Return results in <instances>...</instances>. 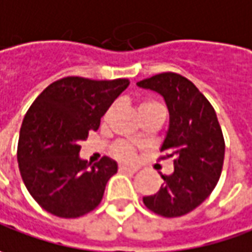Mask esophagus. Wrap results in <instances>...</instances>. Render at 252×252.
<instances>
[{
    "label": "esophagus",
    "mask_w": 252,
    "mask_h": 252,
    "mask_svg": "<svg viewBox=\"0 0 252 252\" xmlns=\"http://www.w3.org/2000/svg\"><path fill=\"white\" fill-rule=\"evenodd\" d=\"M118 169H120V172H132V173H134V172H137L138 168L137 166H126V165H120V168H118Z\"/></svg>",
    "instance_id": "34e87169"
}]
</instances>
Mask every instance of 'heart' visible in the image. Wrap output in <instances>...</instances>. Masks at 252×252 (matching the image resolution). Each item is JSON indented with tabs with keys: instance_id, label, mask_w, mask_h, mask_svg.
I'll use <instances>...</instances> for the list:
<instances>
[{
	"instance_id": "heart-1",
	"label": "heart",
	"mask_w": 252,
	"mask_h": 252,
	"mask_svg": "<svg viewBox=\"0 0 252 252\" xmlns=\"http://www.w3.org/2000/svg\"><path fill=\"white\" fill-rule=\"evenodd\" d=\"M151 107H160V105L158 103H155V101H142L138 105V111L145 110V108H151ZM111 111H113V107L108 110L107 115L110 114ZM113 154H114L115 158L121 159V160H131L134 158V148L131 147L128 142H117L113 147Z\"/></svg>"
}]
</instances>
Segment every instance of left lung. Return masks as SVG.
I'll list each match as a JSON object with an SVG mask.
<instances>
[{
    "instance_id": "1",
    "label": "left lung",
    "mask_w": 252,
    "mask_h": 252,
    "mask_svg": "<svg viewBox=\"0 0 252 252\" xmlns=\"http://www.w3.org/2000/svg\"><path fill=\"white\" fill-rule=\"evenodd\" d=\"M160 94L169 111V126L160 151L173 157L175 169L160 175L159 191L144 204L163 217H179L200 206L213 191L223 169L224 138L216 111L199 89L176 73H160L137 83Z\"/></svg>"
}]
</instances>
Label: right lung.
<instances>
[{"mask_svg": "<svg viewBox=\"0 0 252 252\" xmlns=\"http://www.w3.org/2000/svg\"><path fill=\"white\" fill-rule=\"evenodd\" d=\"M129 86L128 79L64 77L49 84L29 107L18 141V165L31 196L50 214L74 219L94 210L117 173L108 157L80 158V142Z\"/></svg>", "mask_w": 252, "mask_h": 252, "instance_id": "add662e5", "label": "right lung"}]
</instances>
